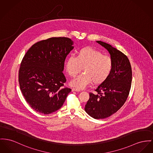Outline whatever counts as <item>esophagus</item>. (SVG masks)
<instances>
[{
    "label": "esophagus",
    "mask_w": 153,
    "mask_h": 153,
    "mask_svg": "<svg viewBox=\"0 0 153 153\" xmlns=\"http://www.w3.org/2000/svg\"><path fill=\"white\" fill-rule=\"evenodd\" d=\"M72 91H76V92H80L81 90L80 89H76V88H73L72 89Z\"/></svg>",
    "instance_id": "1"
}]
</instances>
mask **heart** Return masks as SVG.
Returning <instances> with one entry per match:
<instances>
[{
	"mask_svg": "<svg viewBox=\"0 0 153 153\" xmlns=\"http://www.w3.org/2000/svg\"><path fill=\"white\" fill-rule=\"evenodd\" d=\"M65 70L72 77H75L83 68V72L71 82L73 86L82 89L93 82L100 85L110 76L114 68L112 58L91 47L79 50L76 56H69L65 62Z\"/></svg>",
	"mask_w": 153,
	"mask_h": 153,
	"instance_id": "heart-1",
	"label": "heart"
}]
</instances>
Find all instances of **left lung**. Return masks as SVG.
<instances>
[{
  "label": "left lung",
  "instance_id": "obj_1",
  "mask_svg": "<svg viewBox=\"0 0 153 153\" xmlns=\"http://www.w3.org/2000/svg\"><path fill=\"white\" fill-rule=\"evenodd\" d=\"M97 42L109 51L114 68L108 79L94 90L97 93H89L85 110L95 119H104L118 111L126 101L131 88L132 72L125 54L108 43Z\"/></svg>",
  "mask_w": 153,
  "mask_h": 153
}]
</instances>
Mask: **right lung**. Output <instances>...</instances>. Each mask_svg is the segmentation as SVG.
I'll return each mask as SVG.
<instances>
[{"instance_id":"obj_1","label":"right lung","mask_w":153,"mask_h":153,"mask_svg":"<svg viewBox=\"0 0 153 153\" xmlns=\"http://www.w3.org/2000/svg\"><path fill=\"white\" fill-rule=\"evenodd\" d=\"M71 39L54 37L33 44L24 55L19 71L21 91L36 112L49 114L60 108L71 89L62 73Z\"/></svg>"}]
</instances>
